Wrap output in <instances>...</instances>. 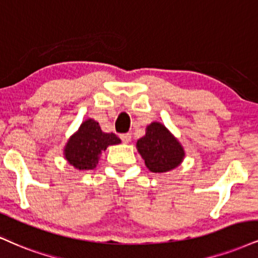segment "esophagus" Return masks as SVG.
I'll return each instance as SVG.
<instances>
[{"mask_svg": "<svg viewBox=\"0 0 258 258\" xmlns=\"http://www.w3.org/2000/svg\"><path fill=\"white\" fill-rule=\"evenodd\" d=\"M120 138L123 143H128L131 141V133H122V135H120Z\"/></svg>", "mask_w": 258, "mask_h": 258, "instance_id": "obj_1", "label": "esophagus"}]
</instances>
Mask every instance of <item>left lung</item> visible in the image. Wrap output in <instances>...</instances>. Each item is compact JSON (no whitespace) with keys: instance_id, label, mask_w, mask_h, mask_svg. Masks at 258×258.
Segmentation results:
<instances>
[{"instance_id":"1","label":"left lung","mask_w":258,"mask_h":258,"mask_svg":"<svg viewBox=\"0 0 258 258\" xmlns=\"http://www.w3.org/2000/svg\"><path fill=\"white\" fill-rule=\"evenodd\" d=\"M138 153L150 172L164 173L174 169L184 160L185 151L174 136L160 122H151L144 137L137 142Z\"/></svg>"}]
</instances>
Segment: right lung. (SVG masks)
I'll use <instances>...</instances> for the list:
<instances>
[{"instance_id":"obj_1","label":"right lung","mask_w":258,"mask_h":258,"mask_svg":"<svg viewBox=\"0 0 258 258\" xmlns=\"http://www.w3.org/2000/svg\"><path fill=\"white\" fill-rule=\"evenodd\" d=\"M121 143L114 133L102 132L97 121L88 119L79 130L68 139L64 148V157L68 163L79 170L94 169L98 163L99 155L109 145Z\"/></svg>"}]
</instances>
